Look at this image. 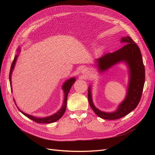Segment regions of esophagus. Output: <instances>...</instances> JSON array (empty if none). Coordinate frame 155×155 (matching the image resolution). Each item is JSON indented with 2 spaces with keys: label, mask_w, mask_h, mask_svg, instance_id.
<instances>
[{
  "label": "esophagus",
  "mask_w": 155,
  "mask_h": 155,
  "mask_svg": "<svg viewBox=\"0 0 155 155\" xmlns=\"http://www.w3.org/2000/svg\"><path fill=\"white\" fill-rule=\"evenodd\" d=\"M81 72L83 75H85V76H88V74H89V70H88V69L87 68L85 67V68H83L81 69Z\"/></svg>",
  "instance_id": "1"
}]
</instances>
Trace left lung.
Returning a JSON list of instances; mask_svg holds the SVG:
<instances>
[{"label": "left lung", "mask_w": 155, "mask_h": 155, "mask_svg": "<svg viewBox=\"0 0 155 155\" xmlns=\"http://www.w3.org/2000/svg\"><path fill=\"white\" fill-rule=\"evenodd\" d=\"M120 43L125 45L114 52L105 54L96 59L97 70L100 73L107 71L120 63L128 68L129 82L125 99L111 112L101 111L96 108L92 101L91 86L88 87V100L95 113L105 120H117L128 114L136 109L141 99L145 83V68L141 51L138 45L129 36L121 38Z\"/></svg>", "instance_id": "left-lung-1"}]
</instances>
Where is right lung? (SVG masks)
I'll list each match as a JSON object with an SVG mask.
<instances>
[{
    "mask_svg": "<svg viewBox=\"0 0 155 155\" xmlns=\"http://www.w3.org/2000/svg\"><path fill=\"white\" fill-rule=\"evenodd\" d=\"M21 52V48H18L17 50V54L15 55V58L13 59V63L12 64L11 66V68H10V76H9V78H10V87H11V90L12 92V75L13 73V70L15 68V65L16 63V61L18 58V56L19 55ZM76 81V78H71L68 79V80H67L65 81L63 85H62V89L63 90V92H64V100H63V105L61 107V108L57 112H55V114L47 116V117H44V118H38V117H35L32 115L26 114L25 112H22V110H21L19 109L18 108V109L19 110V111L24 114L25 116H26L27 118H28L30 119H31V120L34 121L35 122L37 123H40V124H50V123H53L55 122V121H57L58 120H59L61 117L63 116V115L64 114V113L65 112V110H66V108H67V96L68 94V92L71 88L73 84ZM14 101L15 103V100H13ZM16 105V103H15Z\"/></svg>",
    "mask_w": 155,
    "mask_h": 155,
    "instance_id": "add662e5",
    "label": "right lung"
}]
</instances>
